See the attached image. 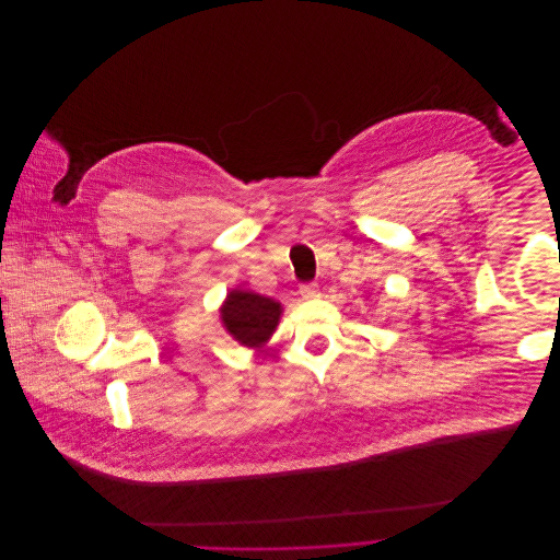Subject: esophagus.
Here are the masks:
<instances>
[{"label":"esophagus","mask_w":560,"mask_h":560,"mask_svg":"<svg viewBox=\"0 0 560 560\" xmlns=\"http://www.w3.org/2000/svg\"><path fill=\"white\" fill-rule=\"evenodd\" d=\"M300 295H302L304 300H315V298H319V284H317V282L302 284V287H300Z\"/></svg>","instance_id":"esophagus-1"}]
</instances>
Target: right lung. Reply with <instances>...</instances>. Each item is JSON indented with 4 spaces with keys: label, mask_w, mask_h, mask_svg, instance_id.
Here are the masks:
<instances>
[{
    "label": "right lung",
    "mask_w": 560,
    "mask_h": 560,
    "mask_svg": "<svg viewBox=\"0 0 560 560\" xmlns=\"http://www.w3.org/2000/svg\"><path fill=\"white\" fill-rule=\"evenodd\" d=\"M220 315L235 340H240L243 347L258 349L276 331L282 306L271 298L237 289L226 295Z\"/></svg>",
    "instance_id": "add662e5"
}]
</instances>
